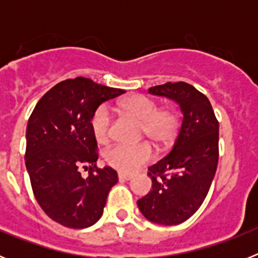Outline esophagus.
I'll return each instance as SVG.
<instances>
[{
  "instance_id": "obj_1",
  "label": "esophagus",
  "mask_w": 258,
  "mask_h": 258,
  "mask_svg": "<svg viewBox=\"0 0 258 258\" xmlns=\"http://www.w3.org/2000/svg\"><path fill=\"white\" fill-rule=\"evenodd\" d=\"M118 178H120V181H129V179L133 178V175L126 174V173H122V172H118Z\"/></svg>"
}]
</instances>
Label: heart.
<instances>
[{"label": "heart", "instance_id": "obj_1", "mask_svg": "<svg viewBox=\"0 0 258 258\" xmlns=\"http://www.w3.org/2000/svg\"><path fill=\"white\" fill-rule=\"evenodd\" d=\"M122 115L141 122L145 134L155 146L163 147L175 138L179 129V115L173 108H159L156 101L145 95H132L117 104ZM92 129L95 140L107 143L112 132V116L106 106L98 107L92 117ZM151 147L140 145H117L108 150L106 161L122 173H133L140 166L151 160Z\"/></svg>", "mask_w": 258, "mask_h": 258}]
</instances>
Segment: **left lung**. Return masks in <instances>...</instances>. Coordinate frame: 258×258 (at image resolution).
Here are the masks:
<instances>
[{"label":"left lung","mask_w":258,"mask_h":258,"mask_svg":"<svg viewBox=\"0 0 258 258\" xmlns=\"http://www.w3.org/2000/svg\"><path fill=\"white\" fill-rule=\"evenodd\" d=\"M149 93L170 98L183 113L173 149L149 168L152 190L137 202L149 221L178 225L203 204L218 164V125L206 95L187 83L152 86Z\"/></svg>","instance_id":"1"}]
</instances>
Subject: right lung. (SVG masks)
Returning a JSON list of instances; mask_svg holds the SVG:
<instances>
[{
	"mask_svg": "<svg viewBox=\"0 0 258 258\" xmlns=\"http://www.w3.org/2000/svg\"><path fill=\"white\" fill-rule=\"evenodd\" d=\"M124 93L86 77L68 79L50 89L29 117L26 166L32 190L42 211L63 226L85 229L103 214L117 173L97 168L92 117L103 102ZM80 167L89 169L86 179Z\"/></svg>",
	"mask_w": 258,
	"mask_h": 258,
	"instance_id": "right-lung-1",
	"label": "right lung"
}]
</instances>
